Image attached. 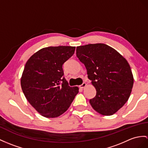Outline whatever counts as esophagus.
<instances>
[{
  "mask_svg": "<svg viewBox=\"0 0 148 148\" xmlns=\"http://www.w3.org/2000/svg\"><path fill=\"white\" fill-rule=\"evenodd\" d=\"M86 83H83V84L79 86V87H80V88H84L85 86H86Z\"/></svg>",
  "mask_w": 148,
  "mask_h": 148,
  "instance_id": "obj_1",
  "label": "esophagus"
}]
</instances>
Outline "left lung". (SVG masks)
Returning a JSON list of instances; mask_svg holds the SVG:
<instances>
[{
    "mask_svg": "<svg viewBox=\"0 0 148 148\" xmlns=\"http://www.w3.org/2000/svg\"><path fill=\"white\" fill-rule=\"evenodd\" d=\"M77 56L96 89L95 97L89 101L92 108L103 116L113 115L127 101L134 84L127 61L102 43L77 46Z\"/></svg>",
    "mask_w": 148,
    "mask_h": 148,
    "instance_id": "1",
    "label": "left lung"
}]
</instances>
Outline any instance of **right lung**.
I'll return each instance as SVG.
<instances>
[{
    "label": "right lung",
    "mask_w": 148,
    "mask_h": 148,
    "mask_svg": "<svg viewBox=\"0 0 148 148\" xmlns=\"http://www.w3.org/2000/svg\"><path fill=\"white\" fill-rule=\"evenodd\" d=\"M75 50V46L47 47L35 53L26 63L21 88L27 101L42 116H61L78 93L77 86H70L63 77V64Z\"/></svg>",
    "instance_id": "right-lung-1"
}]
</instances>
